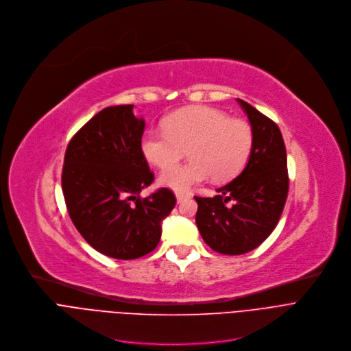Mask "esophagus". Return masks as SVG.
<instances>
[{
	"mask_svg": "<svg viewBox=\"0 0 351 351\" xmlns=\"http://www.w3.org/2000/svg\"><path fill=\"white\" fill-rule=\"evenodd\" d=\"M176 196H177V202L181 203L182 200H185L186 197H189V193H188V192H176Z\"/></svg>",
	"mask_w": 351,
	"mask_h": 351,
	"instance_id": "1",
	"label": "esophagus"
}]
</instances>
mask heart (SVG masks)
Wrapping results in <instances>:
<instances>
[{
	"label": "heart",
	"mask_w": 351,
	"mask_h": 351,
	"mask_svg": "<svg viewBox=\"0 0 351 351\" xmlns=\"http://www.w3.org/2000/svg\"><path fill=\"white\" fill-rule=\"evenodd\" d=\"M165 127L143 135L141 151L149 163L166 167L189 148L188 164L167 167L159 177L163 186L174 191H185L210 174L216 182L232 180L243 170L253 149L250 124L212 106L180 109L166 119Z\"/></svg>",
	"instance_id": "1"
}]
</instances>
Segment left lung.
<instances>
[{
	"mask_svg": "<svg viewBox=\"0 0 351 351\" xmlns=\"http://www.w3.org/2000/svg\"><path fill=\"white\" fill-rule=\"evenodd\" d=\"M253 130V149L243 171L213 197L195 196L196 226L203 241L221 254H243L276 227L289 191L288 159L279 127L238 99ZM232 201V205H227Z\"/></svg>",
	"mask_w": 351,
	"mask_h": 351,
	"instance_id": "8db88e82",
	"label": "left lung"
}]
</instances>
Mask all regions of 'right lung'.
<instances>
[{
    "label": "right lung",
    "mask_w": 351,
    "mask_h": 351,
    "mask_svg": "<svg viewBox=\"0 0 351 351\" xmlns=\"http://www.w3.org/2000/svg\"><path fill=\"white\" fill-rule=\"evenodd\" d=\"M132 108L109 106L88 120L70 139L62 169L75 227L95 250L119 260L151 253L176 206L169 188L139 196L155 176L141 151L145 121Z\"/></svg>",
    "instance_id": "add662e5"
}]
</instances>
